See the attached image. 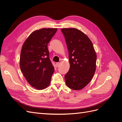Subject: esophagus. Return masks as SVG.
<instances>
[{"instance_id": "1", "label": "esophagus", "mask_w": 122, "mask_h": 122, "mask_svg": "<svg viewBox=\"0 0 122 122\" xmlns=\"http://www.w3.org/2000/svg\"><path fill=\"white\" fill-rule=\"evenodd\" d=\"M60 62H56V67H58L59 66H60Z\"/></svg>"}]
</instances>
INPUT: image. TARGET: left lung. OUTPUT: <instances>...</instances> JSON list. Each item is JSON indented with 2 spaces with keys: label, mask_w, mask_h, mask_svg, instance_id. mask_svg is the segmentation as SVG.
Segmentation results:
<instances>
[{
  "label": "left lung",
  "mask_w": 122,
  "mask_h": 122,
  "mask_svg": "<svg viewBox=\"0 0 122 122\" xmlns=\"http://www.w3.org/2000/svg\"><path fill=\"white\" fill-rule=\"evenodd\" d=\"M69 51L70 68L65 76L66 85L80 90L93 78L96 68L97 55L93 43L83 32L74 28H62Z\"/></svg>",
  "instance_id": "1"
}]
</instances>
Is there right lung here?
<instances>
[{
    "label": "right lung",
    "instance_id": "1",
    "mask_svg": "<svg viewBox=\"0 0 122 122\" xmlns=\"http://www.w3.org/2000/svg\"><path fill=\"white\" fill-rule=\"evenodd\" d=\"M57 28H42L29 36L22 47L20 67L32 86L41 90L49 86L54 71L50 60L48 44Z\"/></svg>",
    "mask_w": 122,
    "mask_h": 122
}]
</instances>
